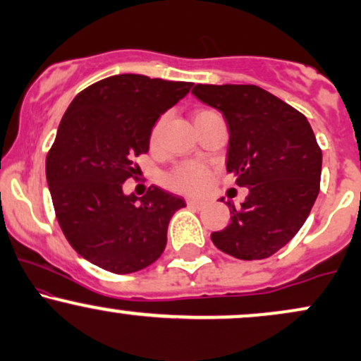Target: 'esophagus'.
<instances>
[{"mask_svg": "<svg viewBox=\"0 0 361 361\" xmlns=\"http://www.w3.org/2000/svg\"><path fill=\"white\" fill-rule=\"evenodd\" d=\"M186 205L192 207V209H202V207L205 205L204 200H198V198H186Z\"/></svg>", "mask_w": 361, "mask_h": 361, "instance_id": "34e87169", "label": "esophagus"}]
</instances>
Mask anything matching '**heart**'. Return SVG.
I'll return each instance as SVG.
<instances>
[{"label": "heart", "instance_id": "heart-1", "mask_svg": "<svg viewBox=\"0 0 361 361\" xmlns=\"http://www.w3.org/2000/svg\"><path fill=\"white\" fill-rule=\"evenodd\" d=\"M210 114L209 110H198L195 114V118L202 117V115ZM161 120L156 123L154 128H152L151 140L156 142V139L159 137L161 130ZM210 180V171L205 164L197 163V161H186V163L178 164V166L173 169L171 173L166 176V185L169 188L176 190V192L183 193H198L205 188L207 183Z\"/></svg>", "mask_w": 361, "mask_h": 361}]
</instances>
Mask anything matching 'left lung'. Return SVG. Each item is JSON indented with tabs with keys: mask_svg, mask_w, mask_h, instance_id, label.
Here are the masks:
<instances>
[{
	"mask_svg": "<svg viewBox=\"0 0 361 361\" xmlns=\"http://www.w3.org/2000/svg\"><path fill=\"white\" fill-rule=\"evenodd\" d=\"M192 93L222 111L229 128L227 173L250 190L231 224L210 234L238 259H264L293 238L316 202L322 152L307 118L255 85H197Z\"/></svg>",
	"mask_w": 361,
	"mask_h": 361,
	"instance_id": "left-lung-1",
	"label": "left lung"
}]
</instances>
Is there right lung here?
Returning <instances> with one entry per match:
<instances>
[{"label": "right lung", "mask_w": 361, "mask_h": 361, "mask_svg": "<svg viewBox=\"0 0 361 361\" xmlns=\"http://www.w3.org/2000/svg\"><path fill=\"white\" fill-rule=\"evenodd\" d=\"M193 82L117 74L76 94L45 161L54 210L78 255L126 275L149 267L166 247L168 224L183 198L151 186L123 193L134 157L149 151L152 127Z\"/></svg>", "instance_id": "add662e5"}]
</instances>
